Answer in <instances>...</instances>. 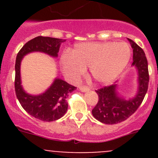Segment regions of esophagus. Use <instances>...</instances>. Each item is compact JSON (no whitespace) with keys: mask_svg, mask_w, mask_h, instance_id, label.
Returning a JSON list of instances; mask_svg holds the SVG:
<instances>
[{"mask_svg":"<svg viewBox=\"0 0 158 158\" xmlns=\"http://www.w3.org/2000/svg\"><path fill=\"white\" fill-rule=\"evenodd\" d=\"M80 90L83 92V93H85V92L89 91V88L86 87V86H81V87H80Z\"/></svg>","mask_w":158,"mask_h":158,"instance_id":"obj_1","label":"esophagus"}]
</instances>
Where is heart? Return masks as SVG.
I'll return each instance as SVG.
<instances>
[{"instance_id": "heart-1", "label": "heart", "mask_w": 158, "mask_h": 158, "mask_svg": "<svg viewBox=\"0 0 158 158\" xmlns=\"http://www.w3.org/2000/svg\"><path fill=\"white\" fill-rule=\"evenodd\" d=\"M131 58V50L125 43H80L69 53L61 57L64 74L76 81L89 66L90 74L99 83L113 81L126 68Z\"/></svg>"}]
</instances>
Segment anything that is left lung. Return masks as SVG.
Listing matches in <instances>:
<instances>
[{
	"label": "left lung",
	"instance_id": "1",
	"mask_svg": "<svg viewBox=\"0 0 158 158\" xmlns=\"http://www.w3.org/2000/svg\"><path fill=\"white\" fill-rule=\"evenodd\" d=\"M128 40L133 48L132 65L136 67L139 74L138 92L134 98L127 100L118 96L117 84L96 90L99 100L92 113L95 118L103 123L115 124L126 120L139 108L148 90L150 76L146 54L133 40Z\"/></svg>",
	"mask_w": 158,
	"mask_h": 158
}]
</instances>
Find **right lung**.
<instances>
[{
    "instance_id": "1",
    "label": "right lung",
    "mask_w": 158,
    "mask_h": 158,
    "mask_svg": "<svg viewBox=\"0 0 158 158\" xmlns=\"http://www.w3.org/2000/svg\"><path fill=\"white\" fill-rule=\"evenodd\" d=\"M65 40L51 37L38 36L26 43L18 52L15 65V91L16 97L23 109L29 115L44 121L51 122L62 118L68 108L66 98L77 88L65 81L56 78L51 87L43 94L33 96L25 93L21 85L20 62L23 56L34 51L46 53L58 57L60 45Z\"/></svg>"
}]
</instances>
